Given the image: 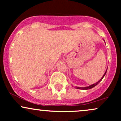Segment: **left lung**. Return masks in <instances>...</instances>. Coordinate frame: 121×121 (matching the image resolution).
<instances>
[{"label": "left lung", "instance_id": "8db88e82", "mask_svg": "<svg viewBox=\"0 0 121 121\" xmlns=\"http://www.w3.org/2000/svg\"><path fill=\"white\" fill-rule=\"evenodd\" d=\"M106 72H107V70H106V71L105 72V74H104V76H102V78H101L100 79V80H99V81H98V82H97L95 83V84H94L91 85H90V86H87V87H76V88H77V89H83V90H87V89H91V88H93V87L95 86H96L97 84H99V82H100V81H101V80H102V78H104V76H105V74H106Z\"/></svg>", "mask_w": 121, "mask_h": 121}]
</instances>
